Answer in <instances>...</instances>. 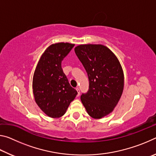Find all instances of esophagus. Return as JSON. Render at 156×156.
<instances>
[{
    "label": "esophagus",
    "instance_id": "obj_1",
    "mask_svg": "<svg viewBox=\"0 0 156 156\" xmlns=\"http://www.w3.org/2000/svg\"><path fill=\"white\" fill-rule=\"evenodd\" d=\"M76 91H77V92H78V96H80V89H79L78 87H76Z\"/></svg>",
    "mask_w": 156,
    "mask_h": 156
}]
</instances>
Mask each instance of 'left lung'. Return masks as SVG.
I'll return each mask as SVG.
<instances>
[{"mask_svg": "<svg viewBox=\"0 0 156 156\" xmlns=\"http://www.w3.org/2000/svg\"><path fill=\"white\" fill-rule=\"evenodd\" d=\"M75 53L87 73L89 89L80 97L88 114L100 119L112 113L124 89V73L115 55L102 44H80Z\"/></svg>", "mask_w": 156, "mask_h": 156, "instance_id": "1", "label": "left lung"}]
</instances>
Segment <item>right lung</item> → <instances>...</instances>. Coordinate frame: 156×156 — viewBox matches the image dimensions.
Instances as JSON below:
<instances>
[{
    "mask_svg": "<svg viewBox=\"0 0 156 156\" xmlns=\"http://www.w3.org/2000/svg\"><path fill=\"white\" fill-rule=\"evenodd\" d=\"M74 44L58 43L43 52L34 71L32 89L39 108L50 118H58L66 113L77 91L71 87L63 72L61 62Z\"/></svg>",
    "mask_w": 156,
    "mask_h": 156,
    "instance_id": "obj_1",
    "label": "right lung"
}]
</instances>
